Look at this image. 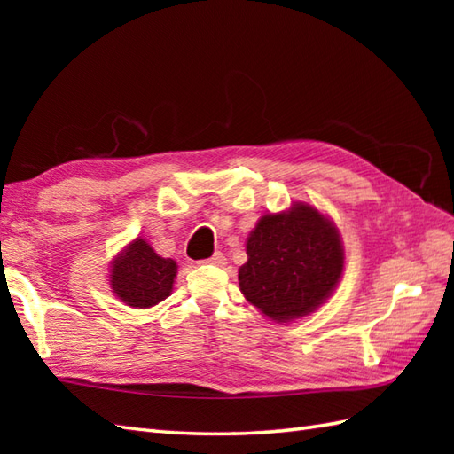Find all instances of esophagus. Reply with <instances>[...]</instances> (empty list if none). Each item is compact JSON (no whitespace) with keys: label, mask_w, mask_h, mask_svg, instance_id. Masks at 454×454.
<instances>
[{"label":"esophagus","mask_w":454,"mask_h":454,"mask_svg":"<svg viewBox=\"0 0 454 454\" xmlns=\"http://www.w3.org/2000/svg\"><path fill=\"white\" fill-rule=\"evenodd\" d=\"M207 263H212V265H218V267H222V265H226V257H224V254H222V252H216L215 255L207 259Z\"/></svg>","instance_id":"obj_1"}]
</instances>
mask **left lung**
Returning a JSON list of instances; mask_svg holds the SVG:
<instances>
[{
	"label": "left lung",
	"instance_id": "1",
	"mask_svg": "<svg viewBox=\"0 0 454 454\" xmlns=\"http://www.w3.org/2000/svg\"><path fill=\"white\" fill-rule=\"evenodd\" d=\"M246 254L247 262L238 273L239 291L277 322L314 312L343 273L340 232L304 202L262 216L247 238Z\"/></svg>",
	"mask_w": 454,
	"mask_h": 454
}]
</instances>
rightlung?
<instances>
[{
  "label": "right lung",
  "mask_w": 454,
  "mask_h": 454,
  "mask_svg": "<svg viewBox=\"0 0 454 454\" xmlns=\"http://www.w3.org/2000/svg\"><path fill=\"white\" fill-rule=\"evenodd\" d=\"M176 275L177 263L173 259L160 257L150 244L137 238L113 262L111 286L124 304L150 308L169 296Z\"/></svg>",
  "instance_id": "obj_1"
}]
</instances>
